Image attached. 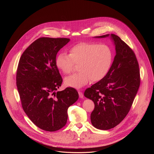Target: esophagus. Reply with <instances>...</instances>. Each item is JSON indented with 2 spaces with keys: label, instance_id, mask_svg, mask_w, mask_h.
I'll list each match as a JSON object with an SVG mask.
<instances>
[{
  "label": "esophagus",
  "instance_id": "esophagus-1",
  "mask_svg": "<svg viewBox=\"0 0 154 154\" xmlns=\"http://www.w3.org/2000/svg\"><path fill=\"white\" fill-rule=\"evenodd\" d=\"M78 93H79V97H80V98H83V93H82V91H79Z\"/></svg>",
  "mask_w": 154,
  "mask_h": 154
}]
</instances>
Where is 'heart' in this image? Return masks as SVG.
Listing matches in <instances>:
<instances>
[{
  "label": "heart",
  "mask_w": 154,
  "mask_h": 154,
  "mask_svg": "<svg viewBox=\"0 0 154 154\" xmlns=\"http://www.w3.org/2000/svg\"><path fill=\"white\" fill-rule=\"evenodd\" d=\"M113 52L105 44L83 42L71 47L69 54H60L56 59L57 67L64 74H70L79 64V72L64 79L66 85L80 88L88 83L102 80L111 68Z\"/></svg>",
  "instance_id": "1"
}]
</instances>
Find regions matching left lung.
Listing matches in <instances>:
<instances>
[{
	"label": "left lung",
	"instance_id": "obj_1",
	"mask_svg": "<svg viewBox=\"0 0 154 154\" xmlns=\"http://www.w3.org/2000/svg\"><path fill=\"white\" fill-rule=\"evenodd\" d=\"M111 36L116 53L111 68L102 80L88 88L84 93L86 97L94 103L91 123L100 130L112 128L122 121L140 85V72L135 54L118 36L112 34Z\"/></svg>",
	"mask_w": 154,
	"mask_h": 154
}]
</instances>
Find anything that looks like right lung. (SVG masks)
<instances>
[{
  "label": "right lung",
  "mask_w": 154,
  "mask_h": 154,
  "mask_svg": "<svg viewBox=\"0 0 154 154\" xmlns=\"http://www.w3.org/2000/svg\"><path fill=\"white\" fill-rule=\"evenodd\" d=\"M69 41L66 38H39L22 54L17 66L16 86L22 106L35 125L48 131L66 125L68 108L79 99L74 88L57 91L63 79L56 57Z\"/></svg>",
  "instance_id": "right-lung-1"
}]
</instances>
